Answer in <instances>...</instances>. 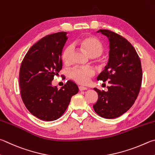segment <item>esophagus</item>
<instances>
[{
	"mask_svg": "<svg viewBox=\"0 0 155 155\" xmlns=\"http://www.w3.org/2000/svg\"><path fill=\"white\" fill-rule=\"evenodd\" d=\"M78 89H79L80 91H83V90H87V87H83V86H79V87H78Z\"/></svg>",
	"mask_w": 155,
	"mask_h": 155,
	"instance_id": "esophagus-1",
	"label": "esophagus"
}]
</instances>
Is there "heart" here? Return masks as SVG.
<instances>
[{"label": "heart", "mask_w": 155, "mask_h": 155, "mask_svg": "<svg viewBox=\"0 0 155 155\" xmlns=\"http://www.w3.org/2000/svg\"><path fill=\"white\" fill-rule=\"evenodd\" d=\"M77 44L93 58L97 57L104 51V46L99 39L95 36H85L77 41ZM72 51V47L70 45L66 46L61 54V60L64 64H68L70 55ZM95 74V70L92 67H74L69 71V77L76 83L85 85L90 78Z\"/></svg>", "instance_id": "b5f03b06"}]
</instances>
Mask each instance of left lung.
<instances>
[{
    "label": "left lung",
    "mask_w": 155,
    "mask_h": 155,
    "mask_svg": "<svg viewBox=\"0 0 155 155\" xmlns=\"http://www.w3.org/2000/svg\"><path fill=\"white\" fill-rule=\"evenodd\" d=\"M110 42L109 60L97 79L108 81V91L94 90L98 100L93 107L105 119H114L124 114L133 106L139 94L142 80L141 61L132 45L118 34L100 30Z\"/></svg>",
    "instance_id": "1"
}]
</instances>
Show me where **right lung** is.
<instances>
[{"instance_id":"1","label":"right lung","mask_w":155,"mask_h":155,"mask_svg":"<svg viewBox=\"0 0 155 155\" xmlns=\"http://www.w3.org/2000/svg\"><path fill=\"white\" fill-rule=\"evenodd\" d=\"M67 32L47 35L30 47L19 70L21 99L31 114L46 121L58 119L66 111L77 84L68 81L60 89L51 85L55 75L62 68L61 54L68 39Z\"/></svg>"}]
</instances>
